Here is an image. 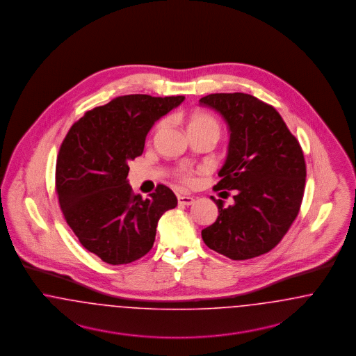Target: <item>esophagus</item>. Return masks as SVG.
<instances>
[{
	"mask_svg": "<svg viewBox=\"0 0 356 356\" xmlns=\"http://www.w3.org/2000/svg\"><path fill=\"white\" fill-rule=\"evenodd\" d=\"M178 203L181 206H190L194 203L193 197H187V195H178Z\"/></svg>",
	"mask_w": 356,
	"mask_h": 356,
	"instance_id": "obj_1",
	"label": "esophagus"
}]
</instances>
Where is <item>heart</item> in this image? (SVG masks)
<instances>
[{
    "label": "heart",
    "mask_w": 356,
    "mask_h": 356,
    "mask_svg": "<svg viewBox=\"0 0 356 356\" xmlns=\"http://www.w3.org/2000/svg\"><path fill=\"white\" fill-rule=\"evenodd\" d=\"M186 122H187L188 134H197V133H203V131H217L219 134V124H218L217 120L207 111H202V110L191 111L187 115ZM162 124H163V121L158 122L155 126V130H158ZM177 177L184 184L191 182V174L185 169H179L177 171Z\"/></svg>",
    "instance_id": "b5f03b06"
}]
</instances>
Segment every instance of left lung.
<instances>
[{"label":"left lung","instance_id":"1","mask_svg":"<svg viewBox=\"0 0 356 356\" xmlns=\"http://www.w3.org/2000/svg\"><path fill=\"white\" fill-rule=\"evenodd\" d=\"M200 104L218 111L230 131L214 190H236L229 207L211 197L219 216L202 239L232 261L259 257L278 245L299 213L306 184L302 147L278 111L254 95L209 94Z\"/></svg>","mask_w":356,"mask_h":356}]
</instances>
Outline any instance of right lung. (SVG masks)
<instances>
[{
  "instance_id": "1",
  "label": "right lung",
  "mask_w": 356,
  "mask_h": 356,
  "mask_svg": "<svg viewBox=\"0 0 356 356\" xmlns=\"http://www.w3.org/2000/svg\"><path fill=\"white\" fill-rule=\"evenodd\" d=\"M184 95H121L73 124L60 147L56 190L62 214L81 245L108 264L146 255L159 218L177 206L168 186L142 200L129 185V162L143 153L155 121L184 102Z\"/></svg>"
}]
</instances>
